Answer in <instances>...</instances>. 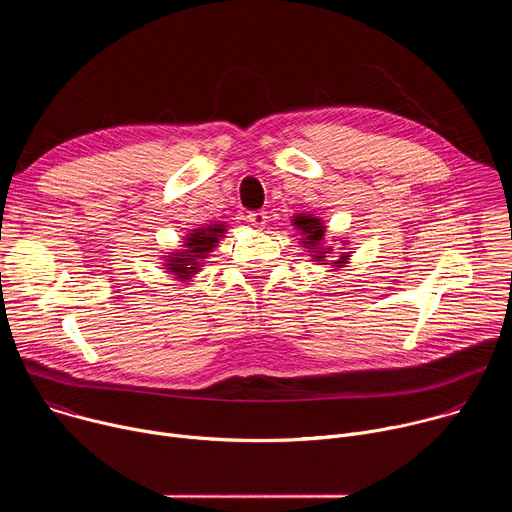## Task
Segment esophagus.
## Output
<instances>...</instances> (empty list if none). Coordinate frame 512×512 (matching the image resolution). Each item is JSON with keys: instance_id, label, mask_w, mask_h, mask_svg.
<instances>
[{"instance_id": "obj_1", "label": "esophagus", "mask_w": 512, "mask_h": 512, "mask_svg": "<svg viewBox=\"0 0 512 512\" xmlns=\"http://www.w3.org/2000/svg\"><path fill=\"white\" fill-rule=\"evenodd\" d=\"M247 221L255 227V229H263L265 223H267V214L263 210H251L247 214Z\"/></svg>"}]
</instances>
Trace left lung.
Segmentation results:
<instances>
[{
	"label": "left lung",
	"instance_id": "1",
	"mask_svg": "<svg viewBox=\"0 0 512 512\" xmlns=\"http://www.w3.org/2000/svg\"><path fill=\"white\" fill-rule=\"evenodd\" d=\"M291 225L296 227V231L302 235L300 243L302 247L310 253L312 261H316L318 265H332V267H344L350 259V253H338L336 257H332V261L328 263V255L334 253L332 247L326 245V225L322 218L314 216V214H296L291 218ZM346 245V241H342Z\"/></svg>",
	"mask_w": 512,
	"mask_h": 512
}]
</instances>
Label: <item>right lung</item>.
<instances>
[{
    "instance_id": "right-lung-1",
    "label": "right lung",
    "mask_w": 512,
    "mask_h": 512,
    "mask_svg": "<svg viewBox=\"0 0 512 512\" xmlns=\"http://www.w3.org/2000/svg\"><path fill=\"white\" fill-rule=\"evenodd\" d=\"M225 233L227 225L218 221L206 227L192 229L182 239V249L164 255V269H168L170 275H176L178 281H190L200 271V267L204 265L202 261L208 259L216 243L225 237Z\"/></svg>"
}]
</instances>
